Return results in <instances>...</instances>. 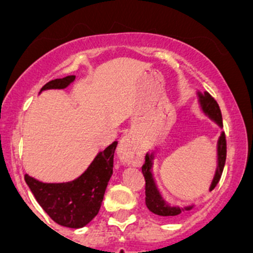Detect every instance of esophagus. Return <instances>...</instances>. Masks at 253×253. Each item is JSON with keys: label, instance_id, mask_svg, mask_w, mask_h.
<instances>
[{"label": "esophagus", "instance_id": "34e87169", "mask_svg": "<svg viewBox=\"0 0 253 253\" xmlns=\"http://www.w3.org/2000/svg\"><path fill=\"white\" fill-rule=\"evenodd\" d=\"M117 157L122 163L138 165L141 163L142 149L129 137H124L117 145Z\"/></svg>", "mask_w": 253, "mask_h": 253}]
</instances>
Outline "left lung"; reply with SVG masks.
I'll list each match as a JSON object with an SVG mask.
<instances>
[{"label": "left lung", "mask_w": 253, "mask_h": 253, "mask_svg": "<svg viewBox=\"0 0 253 253\" xmlns=\"http://www.w3.org/2000/svg\"><path fill=\"white\" fill-rule=\"evenodd\" d=\"M198 98H200L201 108L205 111L206 115H208L219 127H223V119H221V112L219 109L218 103L211 98V95L209 93L205 91L203 94H201L198 91ZM154 159V154H147L145 155V163L142 167V172L144 176L145 180V205H147L148 209H149L152 213L157 214V215L162 216H174L178 215L182 211H190L192 208V206L185 207V208H180V207H171L168 205L164 201V198L162 197V195L158 191L157 185L154 182V178L152 175V160ZM225 159H226V139L225 134L221 133L219 137L218 141V167H216L215 175H214L213 181H211V185L209 191L214 190L216 185H218L219 180H220L221 174H223L224 165H225Z\"/></svg>", "instance_id": "left-lung-1"}]
</instances>
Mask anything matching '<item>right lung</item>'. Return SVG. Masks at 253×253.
Masks as SVG:
<instances>
[{
    "label": "right lung",
    "instance_id": "1",
    "mask_svg": "<svg viewBox=\"0 0 253 253\" xmlns=\"http://www.w3.org/2000/svg\"><path fill=\"white\" fill-rule=\"evenodd\" d=\"M75 79L76 76L53 79L40 91L65 89ZM116 145L117 142H114L103 152H99L88 169L70 182L45 183L25 174L24 180L35 200L55 223L67 228H83L99 213L112 175Z\"/></svg>",
    "mask_w": 253,
    "mask_h": 253
}]
</instances>
